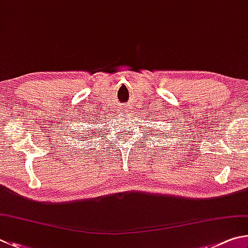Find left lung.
Returning a JSON list of instances; mask_svg holds the SVG:
<instances>
[{
  "instance_id": "left-lung-1",
  "label": "left lung",
  "mask_w": 248,
  "mask_h": 248,
  "mask_svg": "<svg viewBox=\"0 0 248 248\" xmlns=\"http://www.w3.org/2000/svg\"><path fill=\"white\" fill-rule=\"evenodd\" d=\"M154 132H155V135H158V136H160V133H161V131H160V129H157V131H155V129H154ZM164 135H167V133L164 134Z\"/></svg>"
}]
</instances>
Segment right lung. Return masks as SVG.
Masks as SVG:
<instances>
[{"label": "right lung", "instance_id": "right-lung-1", "mask_svg": "<svg viewBox=\"0 0 248 248\" xmlns=\"http://www.w3.org/2000/svg\"><path fill=\"white\" fill-rule=\"evenodd\" d=\"M88 123L91 124V125L88 124L89 128L87 129V131H84L86 133H82V135L78 137V138H80V140H84V141H86V144H87V142H88V144H89V142H91V140H93V138L95 136V131H94V128L93 126V124H95V120H90ZM89 140H91L90 142L89 141Z\"/></svg>", "mask_w": 248, "mask_h": 248}]
</instances>
